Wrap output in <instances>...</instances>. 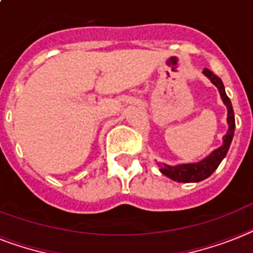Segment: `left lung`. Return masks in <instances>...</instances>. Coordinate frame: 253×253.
Segmentation results:
<instances>
[{
	"instance_id": "8db88e82",
	"label": "left lung",
	"mask_w": 253,
	"mask_h": 253,
	"mask_svg": "<svg viewBox=\"0 0 253 253\" xmlns=\"http://www.w3.org/2000/svg\"><path fill=\"white\" fill-rule=\"evenodd\" d=\"M203 74L209 78V79L212 82V84H215L219 89V93L222 96L223 103L226 104L227 107V123H228V132L226 133V136L223 137V145L220 148L215 149L214 152L207 156L205 160H202L199 162H195V164H183V165H177V166H169L164 164L161 166V173L166 177H169L170 179L177 182H199L206 179L207 177H210L211 174L214 173L215 169L218 168L219 164L222 162V160L226 157L227 152H228V148H230L231 141H232V137H234L235 132V116H234V109H232V105H231V100L228 99V96L226 95V91H224V85H223V82L219 79L218 76L214 75L210 70L205 68Z\"/></svg>"
}]
</instances>
